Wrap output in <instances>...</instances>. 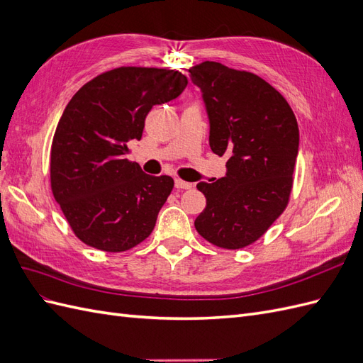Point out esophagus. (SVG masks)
Returning <instances> with one entry per match:
<instances>
[{
	"label": "esophagus",
	"mask_w": 363,
	"mask_h": 363,
	"mask_svg": "<svg viewBox=\"0 0 363 363\" xmlns=\"http://www.w3.org/2000/svg\"><path fill=\"white\" fill-rule=\"evenodd\" d=\"M175 188L177 189H191L194 188V184L189 182H184L182 179H175Z\"/></svg>",
	"instance_id": "esophagus-1"
}]
</instances>
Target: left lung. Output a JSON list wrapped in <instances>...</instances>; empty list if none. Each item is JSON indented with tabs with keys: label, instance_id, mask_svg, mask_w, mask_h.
I'll return each instance as SVG.
<instances>
[{
	"label": "left lung",
	"instance_id": "obj_1",
	"mask_svg": "<svg viewBox=\"0 0 363 363\" xmlns=\"http://www.w3.org/2000/svg\"><path fill=\"white\" fill-rule=\"evenodd\" d=\"M211 121L208 145L227 155L225 177L199 183L206 208L195 228L207 242L239 250L256 242L289 204L298 124L284 96L259 75L218 62L189 68Z\"/></svg>",
	"mask_w": 363,
	"mask_h": 363
}]
</instances>
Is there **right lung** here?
I'll return each instance as SVG.
<instances>
[{
	"label": "right lung",
	"mask_w": 363,
	"mask_h": 363,
	"mask_svg": "<svg viewBox=\"0 0 363 363\" xmlns=\"http://www.w3.org/2000/svg\"><path fill=\"white\" fill-rule=\"evenodd\" d=\"M188 79L174 69L121 67L82 86L54 131L50 180L74 235L121 252L145 240L174 188L127 159L152 106L177 98Z\"/></svg>",
	"instance_id": "add662e5"
}]
</instances>
